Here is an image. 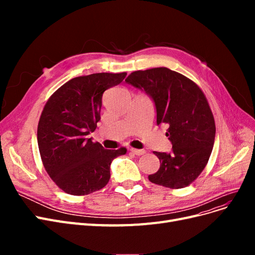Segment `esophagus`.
Instances as JSON below:
<instances>
[{
  "label": "esophagus",
  "mask_w": 255,
  "mask_h": 255,
  "mask_svg": "<svg viewBox=\"0 0 255 255\" xmlns=\"http://www.w3.org/2000/svg\"><path fill=\"white\" fill-rule=\"evenodd\" d=\"M130 151H132L135 155H143V154L145 153V151L144 150H139V149H134V148H130Z\"/></svg>",
  "instance_id": "34e87169"
}]
</instances>
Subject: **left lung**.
Wrapping results in <instances>:
<instances>
[{
	"label": "left lung",
	"instance_id": "1",
	"mask_svg": "<svg viewBox=\"0 0 255 255\" xmlns=\"http://www.w3.org/2000/svg\"><path fill=\"white\" fill-rule=\"evenodd\" d=\"M126 82L152 98L157 126L168 128L166 135L172 143L170 153L154 151L160 166L149 181L172 189L188 186L203 171L215 141L214 116L203 91L165 67L134 71Z\"/></svg>",
	"mask_w": 255,
	"mask_h": 255
}]
</instances>
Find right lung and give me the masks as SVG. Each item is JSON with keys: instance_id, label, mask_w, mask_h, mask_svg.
<instances>
[{"instance_id": "add662e5", "label": "right lung", "mask_w": 255, "mask_h": 255, "mask_svg": "<svg viewBox=\"0 0 255 255\" xmlns=\"http://www.w3.org/2000/svg\"><path fill=\"white\" fill-rule=\"evenodd\" d=\"M122 73H94L65 83L49 98L37 128L45 171L69 195L85 196L102 189L111 179L114 158L126 148L106 150L88 135L101 119L103 92L120 84Z\"/></svg>"}]
</instances>
